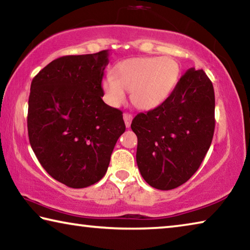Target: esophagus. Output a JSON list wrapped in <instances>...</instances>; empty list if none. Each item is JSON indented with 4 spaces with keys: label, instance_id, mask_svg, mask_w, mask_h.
Listing matches in <instances>:
<instances>
[{
    "label": "esophagus",
    "instance_id": "1",
    "mask_svg": "<svg viewBox=\"0 0 250 250\" xmlns=\"http://www.w3.org/2000/svg\"><path fill=\"white\" fill-rule=\"evenodd\" d=\"M124 120L126 128H129L131 125V121H132V116L129 115V113H124Z\"/></svg>",
    "mask_w": 250,
    "mask_h": 250
}]
</instances>
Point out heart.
<instances>
[{"label":"heart","mask_w":250,"mask_h":250,"mask_svg":"<svg viewBox=\"0 0 250 250\" xmlns=\"http://www.w3.org/2000/svg\"><path fill=\"white\" fill-rule=\"evenodd\" d=\"M179 65L170 57H134L119 62L115 76L101 82L104 99L112 107L125 103V91L138 109L159 107L172 94L179 79Z\"/></svg>","instance_id":"b5f03b06"}]
</instances>
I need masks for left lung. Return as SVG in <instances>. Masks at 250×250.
Returning <instances> with one entry per match:
<instances>
[{
  "label": "left lung",
  "mask_w": 250,
  "mask_h": 250,
  "mask_svg": "<svg viewBox=\"0 0 250 250\" xmlns=\"http://www.w3.org/2000/svg\"><path fill=\"white\" fill-rule=\"evenodd\" d=\"M214 112L213 83L189 68L163 104L134 117L137 164L147 184L167 191L191 179L213 140Z\"/></svg>",
  "instance_id": "8db88e82"
}]
</instances>
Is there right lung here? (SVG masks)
I'll return each instance as SVG.
<instances>
[{
	"label": "right lung",
	"mask_w": 250,
	"mask_h": 250,
	"mask_svg": "<svg viewBox=\"0 0 250 250\" xmlns=\"http://www.w3.org/2000/svg\"><path fill=\"white\" fill-rule=\"evenodd\" d=\"M109 55L101 50L57 58L31 84L29 143L46 172L73 188L103 179L125 130L122 112L101 98Z\"/></svg>",
	"instance_id": "right-lung-1"
}]
</instances>
